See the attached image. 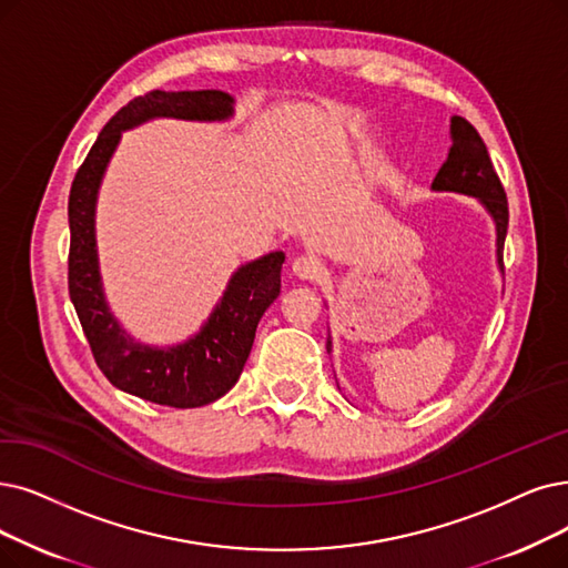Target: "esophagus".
<instances>
[{"label": "esophagus", "mask_w": 568, "mask_h": 568, "mask_svg": "<svg viewBox=\"0 0 568 568\" xmlns=\"http://www.w3.org/2000/svg\"><path fill=\"white\" fill-rule=\"evenodd\" d=\"M291 270H293V275H296V277L303 280V282H312V280H316V277L322 275L320 261H314L312 256H298V258H293Z\"/></svg>", "instance_id": "1"}]
</instances>
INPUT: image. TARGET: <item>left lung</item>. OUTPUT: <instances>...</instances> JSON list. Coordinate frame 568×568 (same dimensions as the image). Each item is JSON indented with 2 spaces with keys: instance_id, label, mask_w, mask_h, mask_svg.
Instances as JSON below:
<instances>
[{
  "instance_id": "1",
  "label": "left lung",
  "mask_w": 568,
  "mask_h": 568,
  "mask_svg": "<svg viewBox=\"0 0 568 568\" xmlns=\"http://www.w3.org/2000/svg\"><path fill=\"white\" fill-rule=\"evenodd\" d=\"M430 191L459 193L480 202L489 214L496 231V267L504 275V244L508 233V200L501 181L496 176L487 146L466 119L452 116V149L440 172L436 174ZM326 352H333V339L328 335Z\"/></svg>"
}]
</instances>
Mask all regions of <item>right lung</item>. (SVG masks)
Masks as SVG:
<instances>
[{
  "label": "right lung",
  "instance_id": "obj_1",
  "mask_svg": "<svg viewBox=\"0 0 568 568\" xmlns=\"http://www.w3.org/2000/svg\"><path fill=\"white\" fill-rule=\"evenodd\" d=\"M235 98L223 90L151 93L128 102L100 132L70 191V298L100 371L125 394L170 407H200L229 394L252 352L263 312L282 288L284 252L242 263L202 326L174 345L142 343L106 301L98 256V195L121 134L155 119L225 123Z\"/></svg>",
  "mask_w": 568,
  "mask_h": 568
}]
</instances>
